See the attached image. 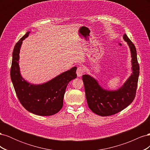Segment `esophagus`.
Here are the masks:
<instances>
[{
  "instance_id": "esophagus-1",
  "label": "esophagus",
  "mask_w": 150,
  "mask_h": 150,
  "mask_svg": "<svg viewBox=\"0 0 150 150\" xmlns=\"http://www.w3.org/2000/svg\"><path fill=\"white\" fill-rule=\"evenodd\" d=\"M84 71L83 67H78V69H77V71H76L77 76H78V77L82 76V75L84 73Z\"/></svg>"
}]
</instances>
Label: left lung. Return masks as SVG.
<instances>
[{
    "label": "left lung",
    "instance_id": "8db88e82",
    "mask_svg": "<svg viewBox=\"0 0 150 150\" xmlns=\"http://www.w3.org/2000/svg\"><path fill=\"white\" fill-rule=\"evenodd\" d=\"M123 39L130 49L132 72L120 88L116 90L106 89L89 74L82 77L88 106L99 116H111L120 112L128 106L135 98L139 73L137 50L126 34L123 35Z\"/></svg>",
    "mask_w": 150,
    "mask_h": 150
}]
</instances>
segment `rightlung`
I'll return each instance as SVG.
<instances>
[{"mask_svg": "<svg viewBox=\"0 0 150 150\" xmlns=\"http://www.w3.org/2000/svg\"><path fill=\"white\" fill-rule=\"evenodd\" d=\"M30 33L28 31L18 41L13 50L11 80L17 96L26 110L39 116H51L62 108L67 86L71 80L77 78V67H72L42 84H32L25 80L21 74L19 53L22 41Z\"/></svg>", "mask_w": 150, "mask_h": 150, "instance_id": "add662e5", "label": "right lung"}]
</instances>
